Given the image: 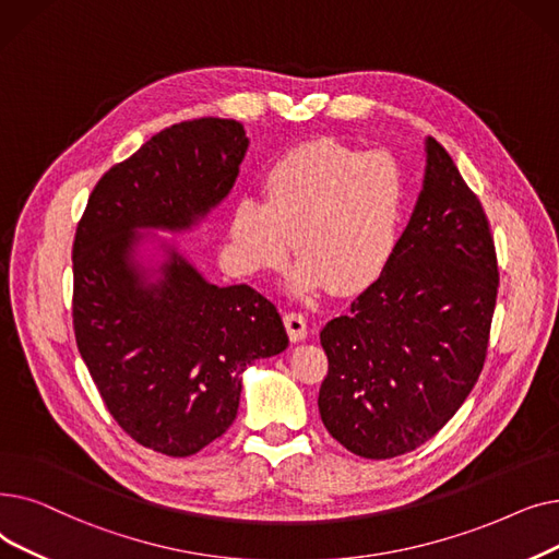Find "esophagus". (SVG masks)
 <instances>
[{
  "mask_svg": "<svg viewBox=\"0 0 559 559\" xmlns=\"http://www.w3.org/2000/svg\"><path fill=\"white\" fill-rule=\"evenodd\" d=\"M284 325L290 341H302L307 336V321L300 311H284Z\"/></svg>",
  "mask_w": 559,
  "mask_h": 559,
  "instance_id": "1",
  "label": "esophagus"
}]
</instances>
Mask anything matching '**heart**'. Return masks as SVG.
<instances>
[{
  "instance_id": "1",
  "label": "heart",
  "mask_w": 559,
  "mask_h": 559,
  "mask_svg": "<svg viewBox=\"0 0 559 559\" xmlns=\"http://www.w3.org/2000/svg\"><path fill=\"white\" fill-rule=\"evenodd\" d=\"M403 221L405 177L389 154L318 139L277 158L263 177V200L234 202L229 254L257 275L277 271L296 246V294L330 284L355 294L389 269Z\"/></svg>"
}]
</instances>
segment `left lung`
Wrapping results in <instances>:
<instances>
[{
  "mask_svg": "<svg viewBox=\"0 0 559 559\" xmlns=\"http://www.w3.org/2000/svg\"><path fill=\"white\" fill-rule=\"evenodd\" d=\"M425 179L389 269L321 332L328 432L366 460L416 450L483 373L498 296L489 221L450 154L425 141Z\"/></svg>",
  "mask_w": 559,
  "mask_h": 559,
  "instance_id": "8db88e82",
  "label": "left lung"
}]
</instances>
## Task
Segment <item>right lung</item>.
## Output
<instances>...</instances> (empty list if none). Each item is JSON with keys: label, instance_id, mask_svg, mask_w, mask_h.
<instances>
[{"label": "right lung", "instance_id": "obj_1", "mask_svg": "<svg viewBox=\"0 0 559 559\" xmlns=\"http://www.w3.org/2000/svg\"><path fill=\"white\" fill-rule=\"evenodd\" d=\"M248 143L223 118L158 131L102 175L76 225V348L120 428L168 457L223 437L243 370L288 345L277 307L252 286L209 284L175 248L158 277L134 259L141 229H189L227 198Z\"/></svg>", "mask_w": 559, "mask_h": 559}]
</instances>
